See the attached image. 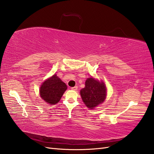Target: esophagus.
Returning a JSON list of instances; mask_svg holds the SVG:
<instances>
[{
  "mask_svg": "<svg viewBox=\"0 0 154 154\" xmlns=\"http://www.w3.org/2000/svg\"><path fill=\"white\" fill-rule=\"evenodd\" d=\"M77 88H78V86H73V87H72V88H71V89H72V90H76L77 89Z\"/></svg>",
  "mask_w": 154,
  "mask_h": 154,
  "instance_id": "esophagus-1",
  "label": "esophagus"
}]
</instances>
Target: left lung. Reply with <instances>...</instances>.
Instances as JSON below:
<instances>
[{"instance_id": "left-lung-1", "label": "left lung", "mask_w": 154, "mask_h": 154, "mask_svg": "<svg viewBox=\"0 0 154 154\" xmlns=\"http://www.w3.org/2000/svg\"><path fill=\"white\" fill-rule=\"evenodd\" d=\"M81 96L86 107L94 109L104 101L106 97V86L104 82L94 78H88L85 87L81 90Z\"/></svg>"}]
</instances>
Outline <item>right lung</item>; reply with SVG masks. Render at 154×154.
I'll use <instances>...</instances> for the list:
<instances>
[{"instance_id": "right-lung-1", "label": "right lung", "mask_w": 154, "mask_h": 154, "mask_svg": "<svg viewBox=\"0 0 154 154\" xmlns=\"http://www.w3.org/2000/svg\"><path fill=\"white\" fill-rule=\"evenodd\" d=\"M67 89L66 85L57 75L46 80L40 87V96L46 103L54 105L60 101L63 94Z\"/></svg>"}]
</instances>
